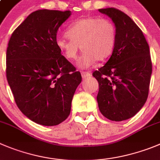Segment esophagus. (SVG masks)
<instances>
[{
  "instance_id": "34e87169",
  "label": "esophagus",
  "mask_w": 160,
  "mask_h": 160,
  "mask_svg": "<svg viewBox=\"0 0 160 160\" xmlns=\"http://www.w3.org/2000/svg\"><path fill=\"white\" fill-rule=\"evenodd\" d=\"M81 76H82V78L86 79L92 77V74H91L90 72H81Z\"/></svg>"
}]
</instances>
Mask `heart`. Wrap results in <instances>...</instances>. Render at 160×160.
Instances as JSON below:
<instances>
[{"label":"heart","instance_id":"1","mask_svg":"<svg viewBox=\"0 0 160 160\" xmlns=\"http://www.w3.org/2000/svg\"><path fill=\"white\" fill-rule=\"evenodd\" d=\"M66 34L68 37L57 38V46L65 58L72 61L77 59L81 48L83 53L77 62L81 68L90 67L95 60L108 58L115 44V27L108 19L80 18L68 27Z\"/></svg>","mask_w":160,"mask_h":160}]
</instances>
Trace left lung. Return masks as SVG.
<instances>
[{
  "label": "left lung",
  "instance_id": "8db88e82",
  "mask_svg": "<svg viewBox=\"0 0 160 160\" xmlns=\"http://www.w3.org/2000/svg\"><path fill=\"white\" fill-rule=\"evenodd\" d=\"M116 28L114 50L107 63L94 72L97 102L102 115L115 122L133 117L147 101L152 65L149 46L129 16L114 8L98 9Z\"/></svg>",
  "mask_w": 160,
  "mask_h": 160
}]
</instances>
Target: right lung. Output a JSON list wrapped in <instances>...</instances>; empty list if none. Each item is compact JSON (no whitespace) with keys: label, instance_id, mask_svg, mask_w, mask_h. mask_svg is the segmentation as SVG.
Listing matches in <instances>:
<instances>
[{"label":"right lung","instance_id":"obj_1","mask_svg":"<svg viewBox=\"0 0 160 160\" xmlns=\"http://www.w3.org/2000/svg\"><path fill=\"white\" fill-rule=\"evenodd\" d=\"M70 16V11L33 12L8 42L6 77L15 102L26 117L39 125L64 122L81 83L80 72L56 45L58 28Z\"/></svg>","mask_w":160,"mask_h":160}]
</instances>
